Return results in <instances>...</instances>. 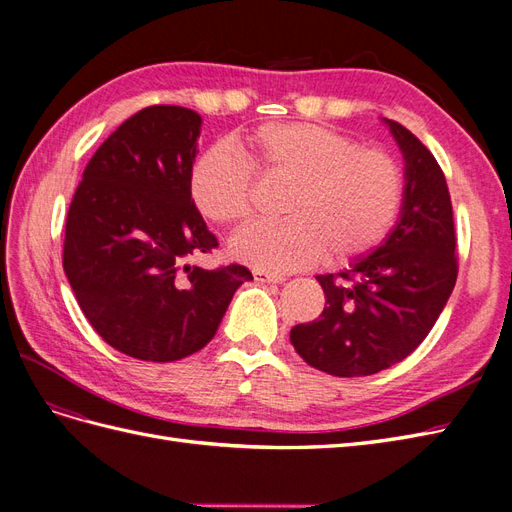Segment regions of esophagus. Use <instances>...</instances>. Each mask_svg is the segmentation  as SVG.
<instances>
[{
  "label": "esophagus",
  "mask_w": 512,
  "mask_h": 512,
  "mask_svg": "<svg viewBox=\"0 0 512 512\" xmlns=\"http://www.w3.org/2000/svg\"><path fill=\"white\" fill-rule=\"evenodd\" d=\"M254 277L258 282H265V284H282L286 280L284 275L269 273V271H254Z\"/></svg>",
  "instance_id": "obj_1"
}]
</instances>
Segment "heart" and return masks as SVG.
<instances>
[{
    "label": "heart",
    "mask_w": 512,
    "mask_h": 512,
    "mask_svg": "<svg viewBox=\"0 0 512 512\" xmlns=\"http://www.w3.org/2000/svg\"><path fill=\"white\" fill-rule=\"evenodd\" d=\"M247 162L224 145L200 156L190 194L207 220L239 226L252 215L254 169L290 181L284 222L254 224L230 241V254L256 271L288 273L322 256L339 265L389 237L404 205V170L382 149L318 123H265L241 138Z\"/></svg>",
    "instance_id": "obj_1"
}]
</instances>
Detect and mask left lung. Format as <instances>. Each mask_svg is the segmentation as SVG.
Segmentation results:
<instances>
[{"instance_id": "obj_1", "label": "left lung", "mask_w": 512, "mask_h": 512, "mask_svg": "<svg viewBox=\"0 0 512 512\" xmlns=\"http://www.w3.org/2000/svg\"><path fill=\"white\" fill-rule=\"evenodd\" d=\"M384 121L406 160L399 222L350 269L318 275L327 305L318 320L290 331L307 365L339 378L371 376L404 361L436 324L457 282L453 205L442 168L408 128Z\"/></svg>"}]
</instances>
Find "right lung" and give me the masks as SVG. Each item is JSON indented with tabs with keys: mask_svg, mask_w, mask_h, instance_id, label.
Instances as JSON below:
<instances>
[{
	"mask_svg": "<svg viewBox=\"0 0 512 512\" xmlns=\"http://www.w3.org/2000/svg\"><path fill=\"white\" fill-rule=\"evenodd\" d=\"M200 123L183 106L138 111L94 153L70 203L68 282L91 327L132 359L170 363L205 348L252 280L241 265H183L218 247L190 194Z\"/></svg>",
	"mask_w": 512,
	"mask_h": 512,
	"instance_id": "obj_1",
	"label": "right lung"
}]
</instances>
